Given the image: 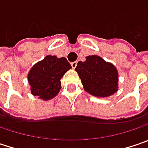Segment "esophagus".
<instances>
[{"label":"esophagus","mask_w":148,"mask_h":148,"mask_svg":"<svg viewBox=\"0 0 148 148\" xmlns=\"http://www.w3.org/2000/svg\"><path fill=\"white\" fill-rule=\"evenodd\" d=\"M71 67L73 69H75L76 68V66H77V61H74V62H71Z\"/></svg>","instance_id":"esophagus-1"}]
</instances>
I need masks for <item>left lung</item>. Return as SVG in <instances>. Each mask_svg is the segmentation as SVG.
<instances>
[{
    "label": "left lung",
    "instance_id": "obj_1",
    "mask_svg": "<svg viewBox=\"0 0 148 148\" xmlns=\"http://www.w3.org/2000/svg\"><path fill=\"white\" fill-rule=\"evenodd\" d=\"M75 71L79 76L84 90L98 98H107L118 91L119 73L116 67L103 59L88 56L79 61Z\"/></svg>",
    "mask_w": 148,
    "mask_h": 148
}]
</instances>
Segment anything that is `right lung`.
<instances>
[{"label": "right lung", "instance_id": "right-lung-1", "mask_svg": "<svg viewBox=\"0 0 148 148\" xmlns=\"http://www.w3.org/2000/svg\"><path fill=\"white\" fill-rule=\"evenodd\" d=\"M71 68L66 58L46 56L34 65L27 73L31 93L44 101L52 99L61 88L60 79Z\"/></svg>", "mask_w": 148, "mask_h": 148}]
</instances>
